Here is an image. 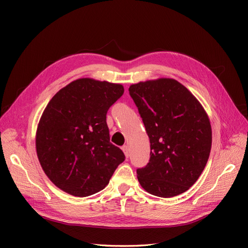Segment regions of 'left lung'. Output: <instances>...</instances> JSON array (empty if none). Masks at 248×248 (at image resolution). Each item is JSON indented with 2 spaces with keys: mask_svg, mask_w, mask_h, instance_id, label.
I'll use <instances>...</instances> for the list:
<instances>
[{
  "mask_svg": "<svg viewBox=\"0 0 248 248\" xmlns=\"http://www.w3.org/2000/svg\"><path fill=\"white\" fill-rule=\"evenodd\" d=\"M124 93L120 84L70 82L52 97L37 127L41 168L58 188L85 198L104 189L125 155L109 141L107 112Z\"/></svg>",
  "mask_w": 248,
  "mask_h": 248,
  "instance_id": "left-lung-1",
  "label": "left lung"
}]
</instances>
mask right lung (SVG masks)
Here are the masks:
<instances>
[{
	"mask_svg": "<svg viewBox=\"0 0 248 248\" xmlns=\"http://www.w3.org/2000/svg\"><path fill=\"white\" fill-rule=\"evenodd\" d=\"M129 94L151 149L147 166L137 170L140 186L160 198L188 190L204 170L211 151V124L204 108L171 78L140 81L130 86Z\"/></svg>",
	"mask_w": 248,
	"mask_h": 248,
	"instance_id": "right-lung-1",
	"label": "right lung"
}]
</instances>
